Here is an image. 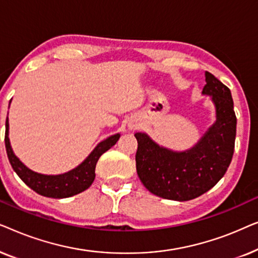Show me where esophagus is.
<instances>
[{"label": "esophagus", "instance_id": "34e87169", "mask_svg": "<svg viewBox=\"0 0 258 258\" xmlns=\"http://www.w3.org/2000/svg\"><path fill=\"white\" fill-rule=\"evenodd\" d=\"M137 128H139V124H137V123H132V124H129V129L135 130Z\"/></svg>", "mask_w": 258, "mask_h": 258}]
</instances>
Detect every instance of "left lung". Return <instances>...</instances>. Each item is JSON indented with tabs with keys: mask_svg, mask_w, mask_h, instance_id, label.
Masks as SVG:
<instances>
[{
	"mask_svg": "<svg viewBox=\"0 0 258 258\" xmlns=\"http://www.w3.org/2000/svg\"><path fill=\"white\" fill-rule=\"evenodd\" d=\"M202 94L210 96L216 119L192 148L174 151L136 133V170L151 194L172 201H189L210 190L223 177L235 148L237 119L230 89L206 72Z\"/></svg>",
	"mask_w": 258,
	"mask_h": 258,
	"instance_id": "1",
	"label": "left lung"
}]
</instances>
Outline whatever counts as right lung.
I'll use <instances>...</instances> for the list:
<instances>
[{"mask_svg":"<svg viewBox=\"0 0 258 258\" xmlns=\"http://www.w3.org/2000/svg\"><path fill=\"white\" fill-rule=\"evenodd\" d=\"M119 136H121L119 134H115V135L103 140L95 147V149L82 163L74 168L73 170L59 175L38 174V172L30 170L20 161V158L14 154L12 146H10L8 117L6 121L5 142L7 155H8L14 171L29 188L42 196L51 197V199H66V197L77 195L89 188L95 179V168H96L98 158L112 146H115Z\"/></svg>","mask_w":258,"mask_h":258,"instance_id":"right-lung-1","label":"right lung"}]
</instances>
